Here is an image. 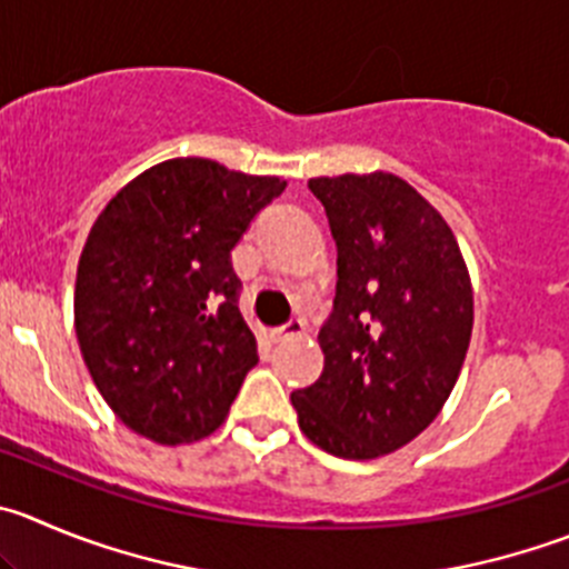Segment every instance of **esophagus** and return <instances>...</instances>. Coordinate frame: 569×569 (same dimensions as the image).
I'll return each mask as SVG.
<instances>
[{"instance_id":"1","label":"esophagus","mask_w":569,"mask_h":569,"mask_svg":"<svg viewBox=\"0 0 569 569\" xmlns=\"http://www.w3.org/2000/svg\"><path fill=\"white\" fill-rule=\"evenodd\" d=\"M305 332V321L301 318H293V321H288L284 327H276L273 332H270V338L273 340H288V338H296V335Z\"/></svg>"}]
</instances>
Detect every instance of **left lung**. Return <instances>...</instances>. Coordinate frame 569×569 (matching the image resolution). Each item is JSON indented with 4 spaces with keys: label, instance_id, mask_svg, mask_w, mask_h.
I'll return each instance as SVG.
<instances>
[{
    "label": "left lung",
    "instance_id": "8db88e82",
    "mask_svg": "<svg viewBox=\"0 0 569 569\" xmlns=\"http://www.w3.org/2000/svg\"><path fill=\"white\" fill-rule=\"evenodd\" d=\"M338 246L323 371L290 393L316 447L349 461L388 456L443 408L472 338L467 262L447 220L399 176L310 178Z\"/></svg>",
    "mask_w": 569,
    "mask_h": 569
}]
</instances>
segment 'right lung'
I'll use <instances>...</instances> for the list:
<instances>
[{"instance_id": "1", "label": "right lung", "mask_w": 569, "mask_h": 569, "mask_svg": "<svg viewBox=\"0 0 569 569\" xmlns=\"http://www.w3.org/2000/svg\"><path fill=\"white\" fill-rule=\"evenodd\" d=\"M284 187L212 159H170L94 220L78 262L74 332L97 391L133 432L176 447L226 421L259 360L231 248Z\"/></svg>"}]
</instances>
